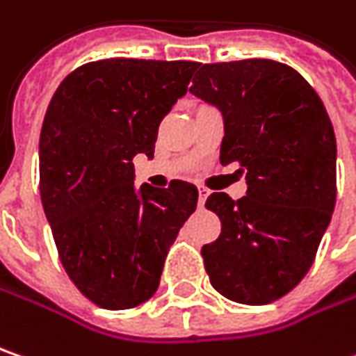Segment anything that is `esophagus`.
<instances>
[{"instance_id":"obj_1","label":"esophagus","mask_w":356,"mask_h":356,"mask_svg":"<svg viewBox=\"0 0 356 356\" xmlns=\"http://www.w3.org/2000/svg\"><path fill=\"white\" fill-rule=\"evenodd\" d=\"M208 194H210V192H208L206 188L198 186V206H200V208L204 206V200L208 198Z\"/></svg>"}]
</instances>
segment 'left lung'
<instances>
[{
  "mask_svg": "<svg viewBox=\"0 0 356 356\" xmlns=\"http://www.w3.org/2000/svg\"><path fill=\"white\" fill-rule=\"evenodd\" d=\"M190 92L224 118L220 164H238L246 196H208L222 230L202 246L218 293L268 305L291 293L314 262L337 200L330 118L291 65L273 60L198 63Z\"/></svg>",
  "mask_w": 356,
  "mask_h": 356,
  "instance_id": "left-lung-1",
  "label": "left lung"
}]
</instances>
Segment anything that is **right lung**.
<instances>
[{
  "mask_svg": "<svg viewBox=\"0 0 356 356\" xmlns=\"http://www.w3.org/2000/svg\"><path fill=\"white\" fill-rule=\"evenodd\" d=\"M198 62L110 58L67 74L40 134V194L58 257L88 300L134 309L158 291L198 190L134 186V156L154 158L158 126Z\"/></svg>",
  "mask_w": 356,
  "mask_h": 356,
  "instance_id": "1",
  "label": "right lung"
}]
</instances>
